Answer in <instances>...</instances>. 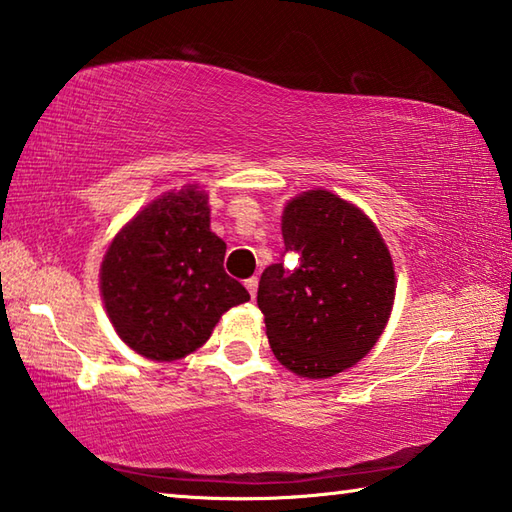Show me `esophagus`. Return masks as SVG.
<instances>
[{"mask_svg": "<svg viewBox=\"0 0 512 512\" xmlns=\"http://www.w3.org/2000/svg\"><path fill=\"white\" fill-rule=\"evenodd\" d=\"M245 287H247V292H249V296H252V298H256V292H258V278H256V276H252V278H247V281H245Z\"/></svg>", "mask_w": 512, "mask_h": 512, "instance_id": "34e87169", "label": "esophagus"}]
</instances>
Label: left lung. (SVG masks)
<instances>
[{
    "instance_id": "left-lung-1",
    "label": "left lung",
    "mask_w": 512,
    "mask_h": 512,
    "mask_svg": "<svg viewBox=\"0 0 512 512\" xmlns=\"http://www.w3.org/2000/svg\"><path fill=\"white\" fill-rule=\"evenodd\" d=\"M285 252L296 267L269 265L258 283L267 339L285 368L327 379L379 341L394 301L388 247L359 207L316 189L287 202Z\"/></svg>"
}]
</instances>
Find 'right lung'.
I'll list each match as a JSON object with an SVG mask.
<instances>
[{
  "instance_id": "add662e5",
  "label": "right lung",
  "mask_w": 512,
  "mask_h": 512,
  "mask_svg": "<svg viewBox=\"0 0 512 512\" xmlns=\"http://www.w3.org/2000/svg\"><path fill=\"white\" fill-rule=\"evenodd\" d=\"M196 187L153 200L120 229L102 260V298L115 332L153 361L198 350L249 292L223 267L227 245L209 229Z\"/></svg>"
}]
</instances>
